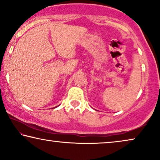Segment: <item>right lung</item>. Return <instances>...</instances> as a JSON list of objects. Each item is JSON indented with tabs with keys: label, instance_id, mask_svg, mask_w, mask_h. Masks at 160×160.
Segmentation results:
<instances>
[{
	"label": "right lung",
	"instance_id": "1",
	"mask_svg": "<svg viewBox=\"0 0 160 160\" xmlns=\"http://www.w3.org/2000/svg\"><path fill=\"white\" fill-rule=\"evenodd\" d=\"M57 107H58V106H57Z\"/></svg>",
	"mask_w": 160,
	"mask_h": 160
}]
</instances>
